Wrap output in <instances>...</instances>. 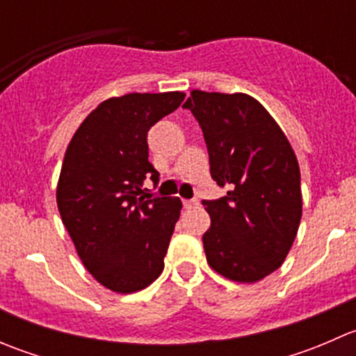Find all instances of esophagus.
I'll use <instances>...</instances> for the list:
<instances>
[{
  "label": "esophagus",
  "mask_w": 356,
  "mask_h": 356,
  "mask_svg": "<svg viewBox=\"0 0 356 356\" xmlns=\"http://www.w3.org/2000/svg\"><path fill=\"white\" fill-rule=\"evenodd\" d=\"M182 204H184V208H195L198 207V200H184Z\"/></svg>",
  "instance_id": "34e87169"
}]
</instances>
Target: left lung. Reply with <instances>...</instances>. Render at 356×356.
Listing matches in <instances>:
<instances>
[{
    "instance_id": "1",
    "label": "left lung",
    "mask_w": 356,
    "mask_h": 356,
    "mask_svg": "<svg viewBox=\"0 0 356 356\" xmlns=\"http://www.w3.org/2000/svg\"><path fill=\"white\" fill-rule=\"evenodd\" d=\"M203 131L210 174L227 196L203 201L207 261L234 282H258L288 257L301 220L300 165L288 138L245 92L191 91L184 103Z\"/></svg>"
}]
</instances>
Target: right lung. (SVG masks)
<instances>
[{"mask_svg":"<svg viewBox=\"0 0 356 356\" xmlns=\"http://www.w3.org/2000/svg\"><path fill=\"white\" fill-rule=\"evenodd\" d=\"M184 92H131L99 103L72 136L56 204L79 258L115 293L145 289L163 270L181 215L179 198H158L148 131L184 102Z\"/></svg>","mask_w":356,"mask_h":356,"instance_id":"obj_1","label":"right lung"}]
</instances>
